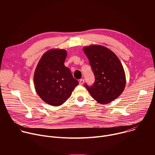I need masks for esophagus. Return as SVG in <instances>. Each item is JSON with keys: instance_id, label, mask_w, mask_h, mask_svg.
I'll return each instance as SVG.
<instances>
[{"instance_id": "obj_1", "label": "esophagus", "mask_w": 155, "mask_h": 155, "mask_svg": "<svg viewBox=\"0 0 155 155\" xmlns=\"http://www.w3.org/2000/svg\"><path fill=\"white\" fill-rule=\"evenodd\" d=\"M83 83H84V80H83V79H80V80H79V84H80V85H82V84H83Z\"/></svg>"}]
</instances>
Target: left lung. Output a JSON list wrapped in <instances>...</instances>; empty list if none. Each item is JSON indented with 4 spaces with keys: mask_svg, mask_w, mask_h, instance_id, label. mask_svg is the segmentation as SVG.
<instances>
[{
    "mask_svg": "<svg viewBox=\"0 0 155 155\" xmlns=\"http://www.w3.org/2000/svg\"><path fill=\"white\" fill-rule=\"evenodd\" d=\"M83 51L95 77L92 86L84 84L87 90L101 104L113 101L126 86L125 73L120 59L113 51L101 45L85 47Z\"/></svg>",
    "mask_w": 155,
    "mask_h": 155,
    "instance_id": "1",
    "label": "left lung"
}]
</instances>
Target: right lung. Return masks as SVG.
<instances>
[{"mask_svg":"<svg viewBox=\"0 0 155 155\" xmlns=\"http://www.w3.org/2000/svg\"><path fill=\"white\" fill-rule=\"evenodd\" d=\"M67 51L51 49L41 56L35 69L34 81L37 93L47 104L59 106L71 96L78 81L64 65Z\"/></svg>","mask_w":155,"mask_h":155,"instance_id":"right-lung-1","label":"right lung"}]
</instances>
